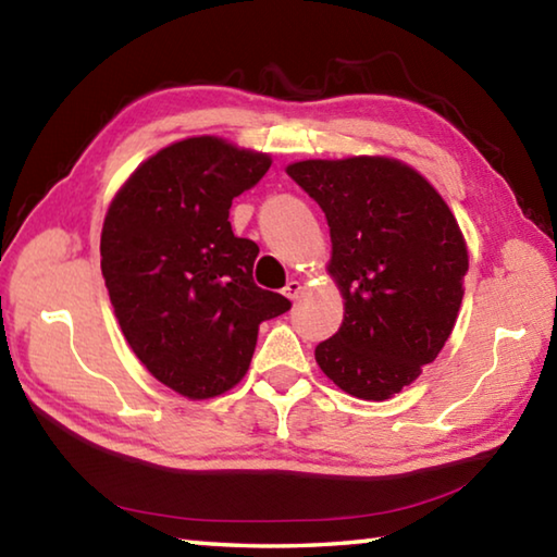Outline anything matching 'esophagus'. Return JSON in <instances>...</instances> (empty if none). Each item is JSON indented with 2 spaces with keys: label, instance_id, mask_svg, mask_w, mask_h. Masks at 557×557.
<instances>
[{
  "label": "esophagus",
  "instance_id": "obj_1",
  "mask_svg": "<svg viewBox=\"0 0 557 557\" xmlns=\"http://www.w3.org/2000/svg\"><path fill=\"white\" fill-rule=\"evenodd\" d=\"M299 295H301V282L299 280H289L287 285H285V297L295 301V299H299Z\"/></svg>",
  "mask_w": 557,
  "mask_h": 557
}]
</instances>
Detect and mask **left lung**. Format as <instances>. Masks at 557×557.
Masks as SVG:
<instances>
[{
	"instance_id": "1",
	"label": "left lung",
	"mask_w": 557,
	"mask_h": 557,
	"mask_svg": "<svg viewBox=\"0 0 557 557\" xmlns=\"http://www.w3.org/2000/svg\"><path fill=\"white\" fill-rule=\"evenodd\" d=\"M287 174L324 211L346 299L317 363L338 388L385 400L418 379L451 334L469 270L467 245L442 196L385 157L309 159Z\"/></svg>"
}]
</instances>
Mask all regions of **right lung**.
Masks as SVG:
<instances>
[{
    "label": "right lung",
    "instance_id": "add662e5",
    "mask_svg": "<svg viewBox=\"0 0 557 557\" xmlns=\"http://www.w3.org/2000/svg\"><path fill=\"white\" fill-rule=\"evenodd\" d=\"M270 157L191 137L149 157L112 199L100 268L122 334L147 371L186 398H213L248 371L265 319L292 307L252 280L260 248L231 228L235 196Z\"/></svg>",
    "mask_w": 557,
    "mask_h": 557
}]
</instances>
